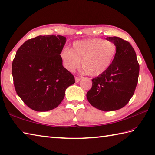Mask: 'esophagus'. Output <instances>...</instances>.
<instances>
[{
  "label": "esophagus",
  "instance_id": "obj_1",
  "mask_svg": "<svg viewBox=\"0 0 155 155\" xmlns=\"http://www.w3.org/2000/svg\"><path fill=\"white\" fill-rule=\"evenodd\" d=\"M81 77H75V81H76V83H78V82H79V81H81Z\"/></svg>",
  "mask_w": 155,
  "mask_h": 155
}]
</instances>
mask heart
Masks as SVG:
<instances>
[{
	"label": "heart",
	"instance_id": "obj_1",
	"mask_svg": "<svg viewBox=\"0 0 155 155\" xmlns=\"http://www.w3.org/2000/svg\"><path fill=\"white\" fill-rule=\"evenodd\" d=\"M117 52L114 42L101 38H89L75 41L72 48H65L61 52L64 67L72 72L82 63L83 71L91 77H98L111 66Z\"/></svg>",
	"mask_w": 155,
	"mask_h": 155
}]
</instances>
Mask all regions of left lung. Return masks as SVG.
<instances>
[{
	"label": "left lung",
	"instance_id": "8db88e82",
	"mask_svg": "<svg viewBox=\"0 0 155 155\" xmlns=\"http://www.w3.org/2000/svg\"><path fill=\"white\" fill-rule=\"evenodd\" d=\"M106 39L116 44L117 54L109 68L92 79L93 86L87 93V98L98 109L114 111L124 107L133 96L138 83L139 64L136 52L128 41L117 37Z\"/></svg>",
	"mask_w": 155,
	"mask_h": 155
}]
</instances>
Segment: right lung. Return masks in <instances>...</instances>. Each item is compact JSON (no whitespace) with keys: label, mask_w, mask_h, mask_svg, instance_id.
Instances as JSON below:
<instances>
[{"label":"right lung","mask_w":155,"mask_h":155,"mask_svg":"<svg viewBox=\"0 0 155 155\" xmlns=\"http://www.w3.org/2000/svg\"><path fill=\"white\" fill-rule=\"evenodd\" d=\"M66 37L38 36L24 42L16 51L12 74L16 93L35 111H48L63 100L74 77L63 66L61 52Z\"/></svg>","instance_id":"right-lung-1"}]
</instances>
